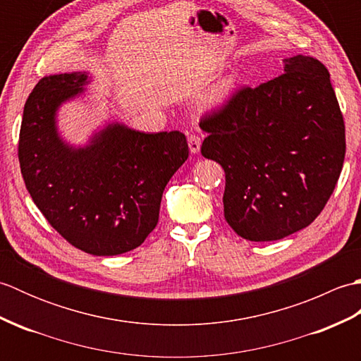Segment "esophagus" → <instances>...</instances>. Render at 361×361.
<instances>
[{
    "label": "esophagus",
    "mask_w": 361,
    "mask_h": 361,
    "mask_svg": "<svg viewBox=\"0 0 361 361\" xmlns=\"http://www.w3.org/2000/svg\"><path fill=\"white\" fill-rule=\"evenodd\" d=\"M188 144H189V150L190 153H198L200 152V145H202V140L197 135H189L188 136Z\"/></svg>",
    "instance_id": "34e87169"
}]
</instances>
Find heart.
<instances>
[{
  "label": "heart",
  "mask_w": 361,
  "mask_h": 361,
  "mask_svg": "<svg viewBox=\"0 0 361 361\" xmlns=\"http://www.w3.org/2000/svg\"><path fill=\"white\" fill-rule=\"evenodd\" d=\"M235 87V78L233 75H226L221 80H219L216 85L211 88V91L206 96V105L208 106H219L228 101V97L231 96L233 90Z\"/></svg>",
  "instance_id": "heart-1"
}]
</instances>
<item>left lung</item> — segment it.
Instances as JSON below:
<instances>
[{"label": "left lung", "mask_w": 361, "mask_h": 361, "mask_svg": "<svg viewBox=\"0 0 361 361\" xmlns=\"http://www.w3.org/2000/svg\"><path fill=\"white\" fill-rule=\"evenodd\" d=\"M283 74L245 87L200 127L202 155L225 171L228 225L251 242L279 240L309 226L340 178L344 121L319 60L283 59Z\"/></svg>", "instance_id": "obj_1"}]
</instances>
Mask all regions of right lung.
<instances>
[{
	"label": "right lung",
	"mask_w": 361,
	"mask_h": 361,
	"mask_svg": "<svg viewBox=\"0 0 361 361\" xmlns=\"http://www.w3.org/2000/svg\"><path fill=\"white\" fill-rule=\"evenodd\" d=\"M88 73L38 80L23 111L18 159L25 185L49 225L88 255L132 251L158 224L164 188L189 157L181 132L144 133L119 122L83 147L62 140L60 105L80 96Z\"/></svg>",
	"instance_id": "1"
}]
</instances>
